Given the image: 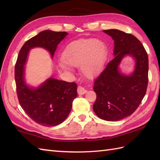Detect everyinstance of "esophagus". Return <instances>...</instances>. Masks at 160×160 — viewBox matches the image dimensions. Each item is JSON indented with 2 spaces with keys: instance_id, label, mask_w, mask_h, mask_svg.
Returning <instances> with one entry per match:
<instances>
[{
  "instance_id": "34e87169",
  "label": "esophagus",
  "mask_w": 160,
  "mask_h": 160,
  "mask_svg": "<svg viewBox=\"0 0 160 160\" xmlns=\"http://www.w3.org/2000/svg\"><path fill=\"white\" fill-rule=\"evenodd\" d=\"M77 91H78V93L80 94V95H83L84 93H86L87 92V90L84 89V88L82 86H78V89H77Z\"/></svg>"
}]
</instances>
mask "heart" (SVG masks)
Segmentation results:
<instances>
[{"instance_id": "heart-1", "label": "heart", "mask_w": 160, "mask_h": 160, "mask_svg": "<svg viewBox=\"0 0 160 160\" xmlns=\"http://www.w3.org/2000/svg\"><path fill=\"white\" fill-rule=\"evenodd\" d=\"M107 53L106 46L100 40L95 38L78 40L67 47L64 53V61H61L60 66L67 70L69 65H81L82 73L91 77L102 67Z\"/></svg>"}]
</instances>
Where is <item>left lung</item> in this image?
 Instances as JSON below:
<instances>
[{"label":"left lung","mask_w":160,"mask_h":160,"mask_svg":"<svg viewBox=\"0 0 160 160\" xmlns=\"http://www.w3.org/2000/svg\"><path fill=\"white\" fill-rule=\"evenodd\" d=\"M114 40V58L95 80L96 100L93 109L107 121H118L131 115L143 99L148 86V58L143 45L136 37L118 29L104 30ZM125 55L136 60V69L125 76L118 67Z\"/></svg>","instance_id":"8db88e82"}]
</instances>
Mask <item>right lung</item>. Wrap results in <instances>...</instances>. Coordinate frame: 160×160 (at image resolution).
Segmentation results:
<instances>
[{"label": "right lung", "mask_w": 160, "mask_h": 160, "mask_svg": "<svg viewBox=\"0 0 160 160\" xmlns=\"http://www.w3.org/2000/svg\"><path fill=\"white\" fill-rule=\"evenodd\" d=\"M67 34L50 30L39 33L24 44L15 64L16 92L20 106L32 120L45 127H54L65 120L77 97V84L51 78L39 87L30 88L24 79L25 64L29 51L36 47L46 49L53 57L58 45Z\"/></svg>", "instance_id": "add662e5"}]
</instances>
